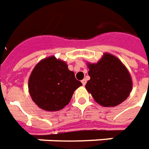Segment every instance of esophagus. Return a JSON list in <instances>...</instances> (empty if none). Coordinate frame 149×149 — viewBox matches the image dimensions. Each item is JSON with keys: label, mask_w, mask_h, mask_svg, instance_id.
<instances>
[{"label": "esophagus", "mask_w": 149, "mask_h": 149, "mask_svg": "<svg viewBox=\"0 0 149 149\" xmlns=\"http://www.w3.org/2000/svg\"><path fill=\"white\" fill-rule=\"evenodd\" d=\"M81 82H82V83H83V86H84V85H85V84H86V79H83V80H82V81H81Z\"/></svg>", "instance_id": "34e87169"}]
</instances>
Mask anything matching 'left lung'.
<instances>
[{"label": "left lung", "mask_w": 149, "mask_h": 149, "mask_svg": "<svg viewBox=\"0 0 149 149\" xmlns=\"http://www.w3.org/2000/svg\"><path fill=\"white\" fill-rule=\"evenodd\" d=\"M91 79L86 90L103 107H115L127 99L132 82L127 68L116 57L105 54L95 64H88Z\"/></svg>", "instance_id": "1"}]
</instances>
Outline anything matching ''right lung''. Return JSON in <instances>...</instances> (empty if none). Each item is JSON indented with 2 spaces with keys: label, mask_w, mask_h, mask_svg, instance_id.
Wrapping results in <instances>:
<instances>
[{
  "label": "right lung",
  "mask_w": 149,
  "mask_h": 149,
  "mask_svg": "<svg viewBox=\"0 0 149 149\" xmlns=\"http://www.w3.org/2000/svg\"><path fill=\"white\" fill-rule=\"evenodd\" d=\"M83 84L65 62L49 57L38 63L29 79L33 101L45 111H58L70 103L74 91Z\"/></svg>",
  "instance_id": "right-lung-1"
}]
</instances>
